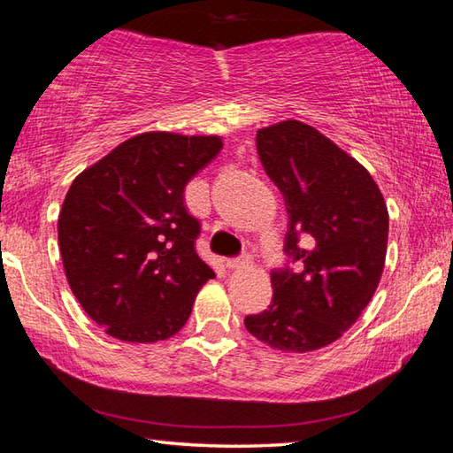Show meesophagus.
Here are the masks:
<instances>
[{"instance_id":"esophagus-1","label":"esophagus","mask_w":453,"mask_h":453,"mask_svg":"<svg viewBox=\"0 0 453 453\" xmlns=\"http://www.w3.org/2000/svg\"><path fill=\"white\" fill-rule=\"evenodd\" d=\"M245 264H250V256H240V257L226 259V265L229 267V270H237V267H243Z\"/></svg>"}]
</instances>
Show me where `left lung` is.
Here are the masks:
<instances>
[{"mask_svg":"<svg viewBox=\"0 0 453 453\" xmlns=\"http://www.w3.org/2000/svg\"><path fill=\"white\" fill-rule=\"evenodd\" d=\"M256 145L286 202L288 264L272 272L267 310L243 324L273 349L305 354L342 337L370 303L386 264L388 208L370 172L316 127L281 121L259 129Z\"/></svg>","mask_w":453,"mask_h":453,"instance_id":"1","label":"left lung"}]
</instances>
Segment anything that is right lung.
I'll use <instances>...</instances> for the list:
<instances>
[{
  "instance_id": "add662e5",
  "label": "right lung",
  "mask_w": 453,
  "mask_h": 453,
  "mask_svg": "<svg viewBox=\"0 0 453 453\" xmlns=\"http://www.w3.org/2000/svg\"><path fill=\"white\" fill-rule=\"evenodd\" d=\"M221 145L218 135L140 134L73 180L58 219L59 251L73 296L107 335L167 340L216 278L196 251L199 221L183 189Z\"/></svg>"
}]
</instances>
